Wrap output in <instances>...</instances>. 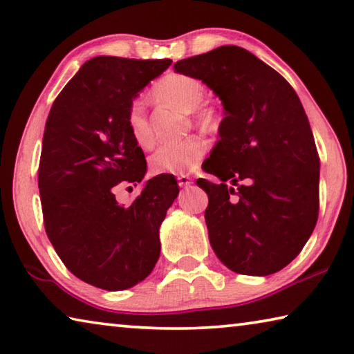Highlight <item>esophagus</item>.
Returning <instances> with one entry per match:
<instances>
[{
    "label": "esophagus",
    "mask_w": 354,
    "mask_h": 354,
    "mask_svg": "<svg viewBox=\"0 0 354 354\" xmlns=\"http://www.w3.org/2000/svg\"><path fill=\"white\" fill-rule=\"evenodd\" d=\"M176 179H178V184H179V186H181V187H187V186H190V184H192V178H189V176H186V175L178 176Z\"/></svg>",
    "instance_id": "34e87169"
}]
</instances>
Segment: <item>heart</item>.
Returning <instances> with one entry per match:
<instances>
[{"label":"heart","instance_id":"b5f03b06","mask_svg":"<svg viewBox=\"0 0 354 354\" xmlns=\"http://www.w3.org/2000/svg\"><path fill=\"white\" fill-rule=\"evenodd\" d=\"M153 96L160 102L176 106L195 116L197 126L205 132L218 127V115L212 109H201L206 97V86L200 78L187 74H168L162 77L153 88ZM127 127L138 147L149 148L154 142L147 111L142 102H132L127 111ZM205 143L198 137H187L178 142L164 143L151 156V170L157 175H186L197 167L205 154Z\"/></svg>","mask_w":354,"mask_h":354}]
</instances>
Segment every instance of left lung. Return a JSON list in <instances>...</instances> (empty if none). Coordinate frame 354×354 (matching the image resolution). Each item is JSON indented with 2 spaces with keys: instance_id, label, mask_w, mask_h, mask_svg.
Wrapping results in <instances>:
<instances>
[{
  "instance_id": "1",
  "label": "left lung",
  "mask_w": 354,
  "mask_h": 354,
  "mask_svg": "<svg viewBox=\"0 0 354 354\" xmlns=\"http://www.w3.org/2000/svg\"><path fill=\"white\" fill-rule=\"evenodd\" d=\"M173 67L200 78L225 113L221 140L203 162L221 184L197 179L209 198L205 221L212 250L238 274L280 271L298 257L318 218L319 159L298 94L271 66L236 46Z\"/></svg>"
}]
</instances>
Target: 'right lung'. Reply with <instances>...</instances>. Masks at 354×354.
<instances>
[{
	"mask_svg": "<svg viewBox=\"0 0 354 354\" xmlns=\"http://www.w3.org/2000/svg\"><path fill=\"white\" fill-rule=\"evenodd\" d=\"M170 64L96 56L50 109L39 162L44 225L66 268L97 288H131L159 260L160 223L179 194L175 176L151 178L131 206L118 203L115 189L145 178L147 160L127 111Z\"/></svg>",
	"mask_w": 354,
	"mask_h": 354,
	"instance_id": "obj_1",
	"label": "right lung"
}]
</instances>
